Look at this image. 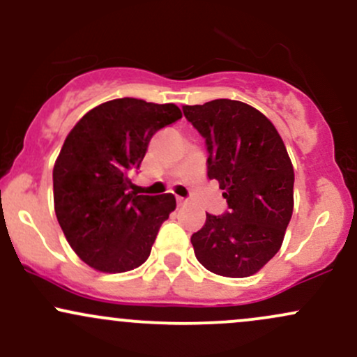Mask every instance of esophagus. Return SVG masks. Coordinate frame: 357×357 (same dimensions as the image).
Returning <instances> with one entry per match:
<instances>
[{"instance_id": "esophagus-1", "label": "esophagus", "mask_w": 357, "mask_h": 357, "mask_svg": "<svg viewBox=\"0 0 357 357\" xmlns=\"http://www.w3.org/2000/svg\"><path fill=\"white\" fill-rule=\"evenodd\" d=\"M176 202H178L179 206H183V204H186V199H184V198H178V199H176Z\"/></svg>"}]
</instances>
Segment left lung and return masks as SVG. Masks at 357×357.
I'll list each match as a JSON object with an SVG mask.
<instances>
[{
    "mask_svg": "<svg viewBox=\"0 0 357 357\" xmlns=\"http://www.w3.org/2000/svg\"><path fill=\"white\" fill-rule=\"evenodd\" d=\"M183 112L204 139L208 178L228 203L223 215L206 213L192 233L195 255L218 275H253L280 250L292 218L294 167L284 141L264 114L240 100L184 105Z\"/></svg>",
    "mask_w": 357,
    "mask_h": 357,
    "instance_id": "obj_1",
    "label": "left lung"
}]
</instances>
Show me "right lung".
<instances>
[{"mask_svg":"<svg viewBox=\"0 0 357 357\" xmlns=\"http://www.w3.org/2000/svg\"><path fill=\"white\" fill-rule=\"evenodd\" d=\"M174 104L109 100L77 122L53 167L55 215L73 252L99 272L142 265L159 228L174 211L173 195L129 191L151 137L181 119Z\"/></svg>","mask_w":357,"mask_h":357,"instance_id":"add662e5","label":"right lung"}]
</instances>
